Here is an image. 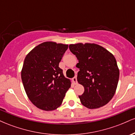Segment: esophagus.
Here are the masks:
<instances>
[{
    "label": "esophagus",
    "mask_w": 135,
    "mask_h": 135,
    "mask_svg": "<svg viewBox=\"0 0 135 135\" xmlns=\"http://www.w3.org/2000/svg\"><path fill=\"white\" fill-rule=\"evenodd\" d=\"M73 82H74V83L75 84H77V77H74V78H73Z\"/></svg>",
    "instance_id": "esophagus-1"
}]
</instances>
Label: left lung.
I'll use <instances>...</instances> for the list:
<instances>
[{
    "label": "left lung",
    "instance_id": "obj_1",
    "mask_svg": "<svg viewBox=\"0 0 135 135\" xmlns=\"http://www.w3.org/2000/svg\"><path fill=\"white\" fill-rule=\"evenodd\" d=\"M69 49L79 60L77 81L84 88V93L79 96L82 104L89 109L107 104L115 94L119 81L115 57L96 44H70Z\"/></svg>",
    "mask_w": 135,
    "mask_h": 135
}]
</instances>
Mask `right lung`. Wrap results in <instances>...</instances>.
<instances>
[{"label": "right lung", "mask_w": 135, "mask_h": 135, "mask_svg": "<svg viewBox=\"0 0 135 135\" xmlns=\"http://www.w3.org/2000/svg\"><path fill=\"white\" fill-rule=\"evenodd\" d=\"M67 49V44L45 42L25 58L21 74L23 86L29 100L40 109H56L70 88V80L59 67Z\"/></svg>", "instance_id": "add662e5"}]
</instances>
